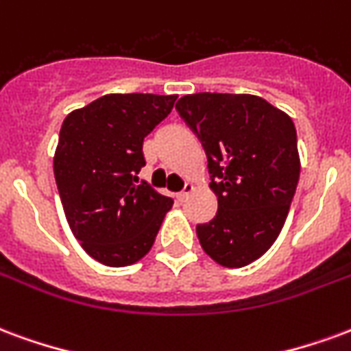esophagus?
Listing matches in <instances>:
<instances>
[{
  "label": "esophagus",
  "mask_w": 351,
  "mask_h": 351,
  "mask_svg": "<svg viewBox=\"0 0 351 351\" xmlns=\"http://www.w3.org/2000/svg\"><path fill=\"white\" fill-rule=\"evenodd\" d=\"M193 193H194V185L193 183H186V185L183 186V191L176 194V198H178V202H185L186 198H189V194H193Z\"/></svg>",
  "instance_id": "1"
}]
</instances>
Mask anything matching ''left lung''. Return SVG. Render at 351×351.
Returning <instances> with one entry per match:
<instances>
[{
    "mask_svg": "<svg viewBox=\"0 0 351 351\" xmlns=\"http://www.w3.org/2000/svg\"><path fill=\"white\" fill-rule=\"evenodd\" d=\"M207 155L219 209L196 234L222 267L263 256L282 230L301 172L291 117L258 95L194 93L176 104Z\"/></svg>",
    "mask_w": 351,
    "mask_h": 351,
    "instance_id": "1",
    "label": "left lung"
}]
</instances>
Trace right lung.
Wrapping results in <instances>:
<instances>
[{
	"label": "right lung",
	"instance_id": "1",
	"mask_svg": "<svg viewBox=\"0 0 351 351\" xmlns=\"http://www.w3.org/2000/svg\"><path fill=\"white\" fill-rule=\"evenodd\" d=\"M178 95L110 93L73 110L61 125L53 176L63 211L82 249L125 267L149 252L172 198L138 183L144 138Z\"/></svg>",
	"mask_w": 351,
	"mask_h": 351
}]
</instances>
